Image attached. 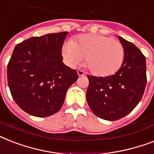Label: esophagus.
I'll return each mask as SVG.
<instances>
[{
  "instance_id": "34e87169",
  "label": "esophagus",
  "mask_w": 154,
  "mask_h": 154,
  "mask_svg": "<svg viewBox=\"0 0 154 154\" xmlns=\"http://www.w3.org/2000/svg\"><path fill=\"white\" fill-rule=\"evenodd\" d=\"M77 74H78V76H84L85 73V72L83 71V70L78 69L77 70Z\"/></svg>"
}]
</instances>
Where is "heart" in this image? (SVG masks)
<instances>
[{
    "instance_id": "1",
    "label": "heart",
    "mask_w": 154,
    "mask_h": 154,
    "mask_svg": "<svg viewBox=\"0 0 154 154\" xmlns=\"http://www.w3.org/2000/svg\"><path fill=\"white\" fill-rule=\"evenodd\" d=\"M62 54L71 67L80 64L85 57V65L93 73L107 76L121 68L124 61L125 49L121 42L111 37L86 34L80 37L76 42H66Z\"/></svg>"
}]
</instances>
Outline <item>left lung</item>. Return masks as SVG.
Segmentation results:
<instances>
[{
    "label": "left lung",
    "instance_id": "8db88e82",
    "mask_svg": "<svg viewBox=\"0 0 154 154\" xmlns=\"http://www.w3.org/2000/svg\"><path fill=\"white\" fill-rule=\"evenodd\" d=\"M125 49L119 69L107 77L88 75L86 100L92 112L101 119H121L136 107L146 89V57L133 43L118 37Z\"/></svg>",
    "mask_w": 154,
    "mask_h": 154
}]
</instances>
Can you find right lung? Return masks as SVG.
I'll use <instances>...</instances> for the list:
<instances>
[{"mask_svg":"<svg viewBox=\"0 0 154 154\" xmlns=\"http://www.w3.org/2000/svg\"><path fill=\"white\" fill-rule=\"evenodd\" d=\"M68 32L33 37L16 45L7 68L8 85L17 105L27 113L45 117L58 112L67 89L78 78L62 62Z\"/></svg>","mask_w":154,"mask_h":154,"instance_id":"add662e5","label":"right lung"}]
</instances>
